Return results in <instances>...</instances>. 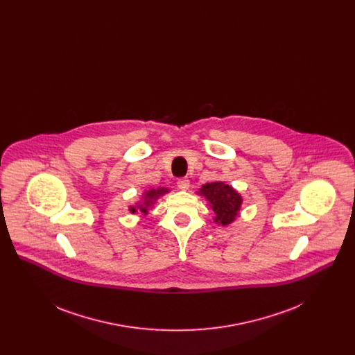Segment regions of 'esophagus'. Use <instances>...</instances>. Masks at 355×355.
Listing matches in <instances>:
<instances>
[{
  "mask_svg": "<svg viewBox=\"0 0 355 355\" xmlns=\"http://www.w3.org/2000/svg\"><path fill=\"white\" fill-rule=\"evenodd\" d=\"M177 186L181 189V190H187L189 186H190V181L187 178H180L177 181Z\"/></svg>",
  "mask_w": 355,
  "mask_h": 355,
  "instance_id": "34e87169",
  "label": "esophagus"
}]
</instances>
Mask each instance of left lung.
<instances>
[{"label":"left lung","instance_id":"left-lung-1","mask_svg":"<svg viewBox=\"0 0 355 355\" xmlns=\"http://www.w3.org/2000/svg\"><path fill=\"white\" fill-rule=\"evenodd\" d=\"M200 194L210 202L216 214L214 220L226 226L236 220L242 205V198L232 186L223 182H211L202 186Z\"/></svg>","mask_w":355,"mask_h":355}]
</instances>
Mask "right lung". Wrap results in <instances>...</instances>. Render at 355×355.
<instances>
[{
    "mask_svg": "<svg viewBox=\"0 0 355 355\" xmlns=\"http://www.w3.org/2000/svg\"><path fill=\"white\" fill-rule=\"evenodd\" d=\"M165 193H168V189H165V187H164V189H162V187H159V189H152V190L146 191V193L144 194V201H142V203H138L137 207H130V211L135 213L137 209H139L141 213L148 214V209L152 207L154 201H155L159 196H164Z\"/></svg>",
    "mask_w": 355,
    "mask_h": 355,
    "instance_id": "add662e5",
    "label": "right lung"
}]
</instances>
